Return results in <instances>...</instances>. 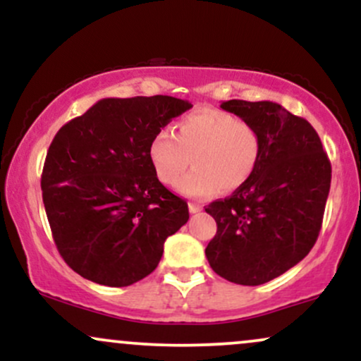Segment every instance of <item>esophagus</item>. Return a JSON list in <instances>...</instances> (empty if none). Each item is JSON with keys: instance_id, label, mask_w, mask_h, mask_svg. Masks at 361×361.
<instances>
[{"instance_id": "obj_1", "label": "esophagus", "mask_w": 361, "mask_h": 361, "mask_svg": "<svg viewBox=\"0 0 361 361\" xmlns=\"http://www.w3.org/2000/svg\"><path fill=\"white\" fill-rule=\"evenodd\" d=\"M188 209H190V214H198V212H200V210H202V205L193 204V202H190Z\"/></svg>"}]
</instances>
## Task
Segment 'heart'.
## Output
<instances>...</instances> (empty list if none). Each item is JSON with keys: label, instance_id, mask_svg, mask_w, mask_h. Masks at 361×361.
Wrapping results in <instances>:
<instances>
[{"label": "heart", "instance_id": "b5f03b06", "mask_svg": "<svg viewBox=\"0 0 361 361\" xmlns=\"http://www.w3.org/2000/svg\"><path fill=\"white\" fill-rule=\"evenodd\" d=\"M194 156L195 169L178 184L188 197L234 192L251 180L261 157V139L251 123L217 109H202L156 132L149 159L164 185H175Z\"/></svg>", "mask_w": 361, "mask_h": 361}]
</instances>
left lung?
<instances>
[{"mask_svg":"<svg viewBox=\"0 0 361 361\" xmlns=\"http://www.w3.org/2000/svg\"><path fill=\"white\" fill-rule=\"evenodd\" d=\"M221 109L258 130L261 157L246 185L205 207L217 222L205 255L222 279L255 287L283 275L316 244L331 163L314 127L279 103L229 100Z\"/></svg>","mask_w":361,"mask_h":361,"instance_id":"left-lung-1","label":"left lung"}]
</instances>
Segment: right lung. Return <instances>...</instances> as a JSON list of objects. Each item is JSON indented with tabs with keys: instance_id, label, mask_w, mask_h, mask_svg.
I'll use <instances>...</instances> for the list:
<instances>
[{
	"instance_id": "right-lung-1",
	"label": "right lung",
	"mask_w": 361,
	"mask_h": 361,
	"mask_svg": "<svg viewBox=\"0 0 361 361\" xmlns=\"http://www.w3.org/2000/svg\"><path fill=\"white\" fill-rule=\"evenodd\" d=\"M180 98H103L59 128L45 157L42 198L57 250L82 279L127 287L156 270L188 205L157 180L149 144L192 109Z\"/></svg>"
}]
</instances>
